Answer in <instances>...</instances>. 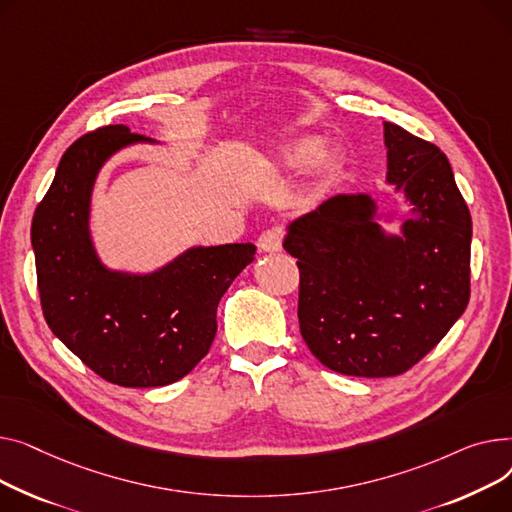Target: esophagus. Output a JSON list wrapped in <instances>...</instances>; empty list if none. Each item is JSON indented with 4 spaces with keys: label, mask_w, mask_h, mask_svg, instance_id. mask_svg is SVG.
Here are the masks:
<instances>
[{
    "label": "esophagus",
    "mask_w": 512,
    "mask_h": 512,
    "mask_svg": "<svg viewBox=\"0 0 512 512\" xmlns=\"http://www.w3.org/2000/svg\"><path fill=\"white\" fill-rule=\"evenodd\" d=\"M281 244H283V239H281L279 229H268L258 237V250L260 252H270V254L279 252Z\"/></svg>",
    "instance_id": "1"
}]
</instances>
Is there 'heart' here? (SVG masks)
Segmentation results:
<instances>
[{"label": "heart", "instance_id": "1", "mask_svg": "<svg viewBox=\"0 0 512 512\" xmlns=\"http://www.w3.org/2000/svg\"><path fill=\"white\" fill-rule=\"evenodd\" d=\"M324 140L318 134H304L297 136L281 146H277L270 157L264 161V171L268 173H285L295 171L299 167L308 165L311 159L312 171L310 177L316 184H326L333 179L345 165V153L339 144L324 146Z\"/></svg>", "mask_w": 512, "mask_h": 512}]
</instances>
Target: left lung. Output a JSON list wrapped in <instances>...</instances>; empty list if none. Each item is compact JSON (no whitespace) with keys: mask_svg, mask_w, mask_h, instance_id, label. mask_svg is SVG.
<instances>
[{"mask_svg":"<svg viewBox=\"0 0 512 512\" xmlns=\"http://www.w3.org/2000/svg\"><path fill=\"white\" fill-rule=\"evenodd\" d=\"M386 184L399 217L368 192L324 200L287 225L299 266V330L326 368L382 378L407 372L469 302L471 215L442 150L384 122Z\"/></svg>","mask_w":512,"mask_h":512,"instance_id":"left-lung-1","label":"left lung"}]
</instances>
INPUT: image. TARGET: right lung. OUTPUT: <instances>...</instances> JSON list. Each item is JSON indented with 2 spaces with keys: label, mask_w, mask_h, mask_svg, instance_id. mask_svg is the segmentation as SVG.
Segmentation results:
<instances>
[{
  "label": "right lung",
  "mask_w": 512,
  "mask_h": 512,
  "mask_svg": "<svg viewBox=\"0 0 512 512\" xmlns=\"http://www.w3.org/2000/svg\"><path fill=\"white\" fill-rule=\"evenodd\" d=\"M136 144L159 142L126 126L76 140L37 206L30 242L51 333L107 382L150 388L184 378L208 353L221 297L256 248L192 246L142 273L107 266L90 231L93 190L105 163Z\"/></svg>",
  "instance_id": "obj_1"
}]
</instances>
